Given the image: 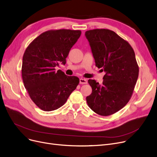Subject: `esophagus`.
Here are the masks:
<instances>
[{
  "mask_svg": "<svg viewBox=\"0 0 157 157\" xmlns=\"http://www.w3.org/2000/svg\"><path fill=\"white\" fill-rule=\"evenodd\" d=\"M88 81L86 79H83V78H80L79 79V83L80 84H82V85H84V84H87Z\"/></svg>",
  "mask_w": 157,
  "mask_h": 157,
  "instance_id": "1",
  "label": "esophagus"
}]
</instances>
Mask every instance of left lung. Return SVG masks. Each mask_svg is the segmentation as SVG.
I'll return each instance as SVG.
<instances>
[{
  "mask_svg": "<svg viewBox=\"0 0 157 157\" xmlns=\"http://www.w3.org/2000/svg\"><path fill=\"white\" fill-rule=\"evenodd\" d=\"M95 66L106 74L100 85L88 79L92 94L86 102L92 110L102 116L116 113L128 103L139 76L135 52L127 41L110 29L86 31Z\"/></svg>",
  "mask_w": 157,
  "mask_h": 157,
  "instance_id": "obj_1",
  "label": "left lung"
}]
</instances>
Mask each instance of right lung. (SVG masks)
Wrapping results in <instances>:
<instances>
[{
    "label": "right lung",
    "instance_id": "add662e5",
    "mask_svg": "<svg viewBox=\"0 0 157 157\" xmlns=\"http://www.w3.org/2000/svg\"><path fill=\"white\" fill-rule=\"evenodd\" d=\"M81 34L80 30L47 31L26 48L22 65L23 82L30 98L41 110L50 112L62 106L78 85V77L56 71L55 67L66 63Z\"/></svg>",
    "mask_w": 157,
    "mask_h": 157
}]
</instances>
